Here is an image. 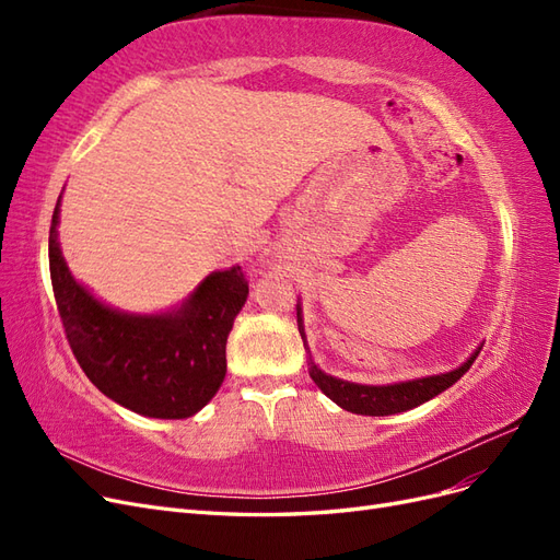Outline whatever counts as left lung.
<instances>
[{"label":"left lung","mask_w":560,"mask_h":560,"mask_svg":"<svg viewBox=\"0 0 560 560\" xmlns=\"http://www.w3.org/2000/svg\"><path fill=\"white\" fill-rule=\"evenodd\" d=\"M296 322H299V334L303 338V348L308 350L306 343V334H303V319H301V306L296 303ZM481 346L469 354V360L463 362L457 369L446 371V374H436V376H425V378H413V381H404V383H389V385H360V383H350L341 381L336 376H329L322 371L308 350V374L315 381V385L325 393L331 401H336L341 409L358 413V416H393L416 409V406L430 401L439 393H444L446 387L460 381L467 369L474 364V360L479 358Z\"/></svg>","instance_id":"8db88e82"}]
</instances>
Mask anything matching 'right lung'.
Segmentation results:
<instances>
[{
  "instance_id": "obj_1",
  "label": "right lung",
  "mask_w": 560,
  "mask_h": 560,
  "mask_svg": "<svg viewBox=\"0 0 560 560\" xmlns=\"http://www.w3.org/2000/svg\"><path fill=\"white\" fill-rule=\"evenodd\" d=\"M58 222L60 198L48 231L50 284L83 374L140 416L179 420L198 413L226 376V338L249 294L241 266L214 270L171 313H124L74 280L60 252Z\"/></svg>"
}]
</instances>
